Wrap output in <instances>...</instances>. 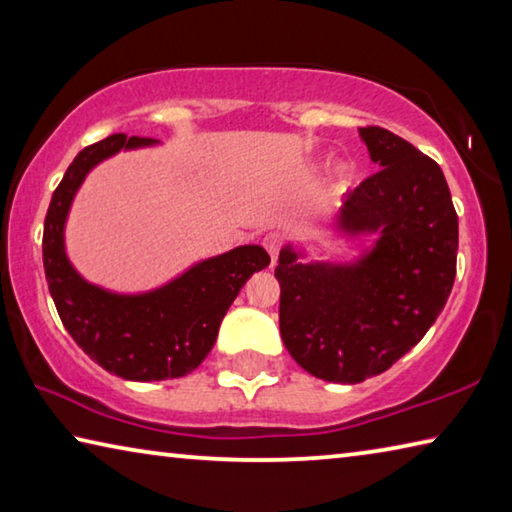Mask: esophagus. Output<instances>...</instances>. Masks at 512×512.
Returning <instances> with one entry per match:
<instances>
[{
    "instance_id": "1",
    "label": "esophagus",
    "mask_w": 512,
    "mask_h": 512,
    "mask_svg": "<svg viewBox=\"0 0 512 512\" xmlns=\"http://www.w3.org/2000/svg\"><path fill=\"white\" fill-rule=\"evenodd\" d=\"M262 244H264V248H266V253L271 255V262L275 264V259H277V255H280L282 244H284L282 235H277V232H268V235L264 237Z\"/></svg>"
}]
</instances>
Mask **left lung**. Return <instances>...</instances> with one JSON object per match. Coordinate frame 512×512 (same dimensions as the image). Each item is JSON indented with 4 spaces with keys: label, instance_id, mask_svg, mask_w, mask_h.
<instances>
[{
    "label": "left lung",
    "instance_id": "obj_1",
    "mask_svg": "<svg viewBox=\"0 0 512 512\" xmlns=\"http://www.w3.org/2000/svg\"><path fill=\"white\" fill-rule=\"evenodd\" d=\"M379 171L348 194L339 225L379 232L354 266L280 253V334L300 368L334 384L386 372L443 311L456 277L458 216L443 169L379 126L361 128Z\"/></svg>",
    "mask_w": 512,
    "mask_h": 512
}]
</instances>
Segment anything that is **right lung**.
<instances>
[{"label":"right lung","mask_w":512,"mask_h":512,"mask_svg":"<svg viewBox=\"0 0 512 512\" xmlns=\"http://www.w3.org/2000/svg\"><path fill=\"white\" fill-rule=\"evenodd\" d=\"M153 142V137L117 133L85 146L51 196L42 235L49 293L69 336L103 370L133 381L185 377L201 366L232 300L250 275L271 264L262 246H239L144 296H115L74 271L65 255L63 228L85 173L112 153Z\"/></svg>","instance_id":"obj_1"}]
</instances>
